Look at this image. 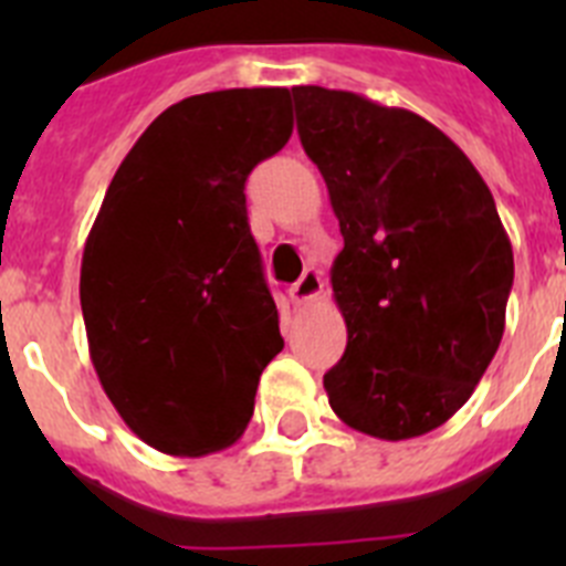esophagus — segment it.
<instances>
[{
  "label": "esophagus",
  "mask_w": 566,
  "mask_h": 566,
  "mask_svg": "<svg viewBox=\"0 0 566 566\" xmlns=\"http://www.w3.org/2000/svg\"><path fill=\"white\" fill-rule=\"evenodd\" d=\"M319 294H323V277H319L317 269H306L303 277L292 286V300L297 303V306H306V303L317 300Z\"/></svg>",
  "instance_id": "obj_1"
}]
</instances>
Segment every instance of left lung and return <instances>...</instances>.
Returning <instances> with one entry per match:
<instances>
[{
    "label": "left lung",
    "instance_id": "8db88e82",
    "mask_svg": "<svg viewBox=\"0 0 566 566\" xmlns=\"http://www.w3.org/2000/svg\"><path fill=\"white\" fill-rule=\"evenodd\" d=\"M297 133L339 221L345 354L323 377L348 428L399 442L470 399L504 334L513 247L468 155L422 115L292 87Z\"/></svg>",
    "mask_w": 566,
    "mask_h": 566
}]
</instances>
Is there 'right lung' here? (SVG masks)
I'll return each mask as SVG.
<instances>
[{"instance_id":"right-lung-1","label":"right lung","mask_w":566,"mask_h":566,"mask_svg":"<svg viewBox=\"0 0 566 566\" xmlns=\"http://www.w3.org/2000/svg\"><path fill=\"white\" fill-rule=\"evenodd\" d=\"M286 87L164 109L115 169L82 254V314L104 394L169 457L238 442L283 352L249 232L247 178L292 138Z\"/></svg>"}]
</instances>
